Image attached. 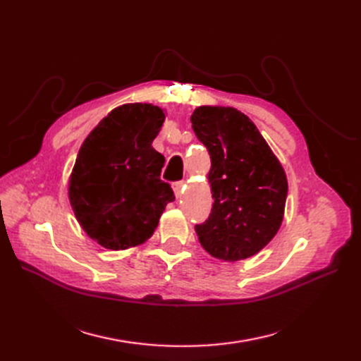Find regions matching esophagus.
I'll return each mask as SVG.
<instances>
[{
    "label": "esophagus",
    "mask_w": 361,
    "mask_h": 361,
    "mask_svg": "<svg viewBox=\"0 0 361 361\" xmlns=\"http://www.w3.org/2000/svg\"><path fill=\"white\" fill-rule=\"evenodd\" d=\"M183 188H185V182L183 180H179V182H174L173 183V191H174V194H176L178 199L182 195Z\"/></svg>",
    "instance_id": "1"
}]
</instances>
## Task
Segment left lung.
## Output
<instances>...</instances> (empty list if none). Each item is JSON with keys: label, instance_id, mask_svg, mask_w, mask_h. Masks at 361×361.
<instances>
[{"label": "left lung", "instance_id": "8db88e82", "mask_svg": "<svg viewBox=\"0 0 361 361\" xmlns=\"http://www.w3.org/2000/svg\"><path fill=\"white\" fill-rule=\"evenodd\" d=\"M192 129L211 155L212 211L195 224L211 256L235 262L253 256L276 236L285 214L288 179L259 129L231 106H199Z\"/></svg>", "mask_w": 361, "mask_h": 361}]
</instances>
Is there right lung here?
Instances as JSON below:
<instances>
[{
	"instance_id": "add662e5",
	"label": "right lung",
	"mask_w": 361,
	"mask_h": 361,
	"mask_svg": "<svg viewBox=\"0 0 361 361\" xmlns=\"http://www.w3.org/2000/svg\"><path fill=\"white\" fill-rule=\"evenodd\" d=\"M166 114L152 104H126L84 140L69 180L76 220L110 250L143 244L174 194L161 180L164 157L152 147Z\"/></svg>"
}]
</instances>
